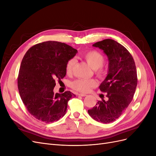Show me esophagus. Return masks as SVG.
Wrapping results in <instances>:
<instances>
[{"mask_svg": "<svg viewBox=\"0 0 156 156\" xmlns=\"http://www.w3.org/2000/svg\"><path fill=\"white\" fill-rule=\"evenodd\" d=\"M77 95H78V96H83V97H84V96H87L86 94H82V93H79V94H77Z\"/></svg>", "mask_w": 156, "mask_h": 156, "instance_id": "esophagus-1", "label": "esophagus"}]
</instances>
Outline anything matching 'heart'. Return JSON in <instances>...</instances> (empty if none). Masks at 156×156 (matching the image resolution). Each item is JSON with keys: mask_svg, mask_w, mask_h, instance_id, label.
Listing matches in <instances>:
<instances>
[{"mask_svg": "<svg viewBox=\"0 0 156 156\" xmlns=\"http://www.w3.org/2000/svg\"><path fill=\"white\" fill-rule=\"evenodd\" d=\"M83 58L90 66L94 69L96 75L99 78L104 79L106 77L107 71L103 66L105 62V56L100 51L96 50L88 51L83 54ZM75 63L76 60L73 58L67 61L65 66V70L68 75L72 73ZM97 85L98 82L95 79H78L72 82V88L81 92H88Z\"/></svg>", "mask_w": 156, "mask_h": 156, "instance_id": "1", "label": "heart"}]
</instances>
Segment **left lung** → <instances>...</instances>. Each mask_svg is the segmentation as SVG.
I'll return each mask as SVG.
<instances>
[{
	"mask_svg": "<svg viewBox=\"0 0 156 156\" xmlns=\"http://www.w3.org/2000/svg\"><path fill=\"white\" fill-rule=\"evenodd\" d=\"M108 56V72L100 86L108 100L98 101L88 112L92 119L103 124L115 121L128 107L137 85V75L133 56L117 41L106 39L93 44Z\"/></svg>",
	"mask_w": 156,
	"mask_h": 156,
	"instance_id": "left-lung-1",
	"label": "left lung"
}]
</instances>
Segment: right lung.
Wrapping results in <instances>:
<instances>
[{
  "label": "right lung",
  "mask_w": 156,
  "mask_h": 156,
  "mask_svg": "<svg viewBox=\"0 0 156 156\" xmlns=\"http://www.w3.org/2000/svg\"><path fill=\"white\" fill-rule=\"evenodd\" d=\"M77 53L64 43L44 41L27 51L20 66L17 86L27 111L36 119L51 123L58 120L66 112L68 102L75 95L69 91L54 94L56 81L66 72L67 61Z\"/></svg>",
  "instance_id": "right-lung-1"
}]
</instances>
